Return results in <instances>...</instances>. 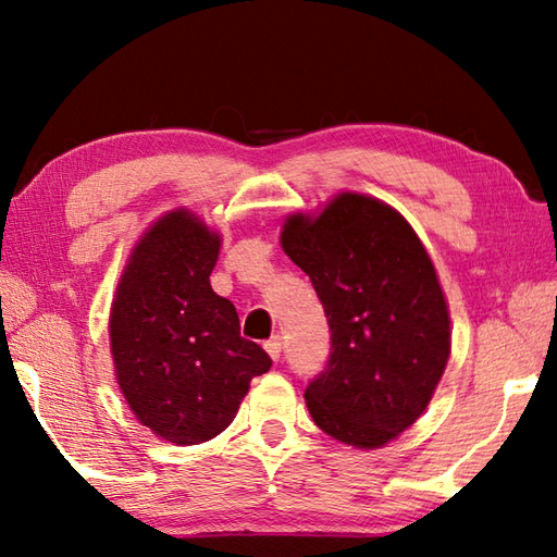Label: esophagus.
<instances>
[{"label":"esophagus","mask_w":557,"mask_h":557,"mask_svg":"<svg viewBox=\"0 0 557 557\" xmlns=\"http://www.w3.org/2000/svg\"><path fill=\"white\" fill-rule=\"evenodd\" d=\"M264 350L269 352L271 360L278 362V357H281V352H283V341H281L278 336H274V338L264 343Z\"/></svg>","instance_id":"esophagus-1"}]
</instances>
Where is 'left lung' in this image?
Here are the masks:
<instances>
[{"label":"left lung","instance_id":"obj_1","mask_svg":"<svg viewBox=\"0 0 557 557\" xmlns=\"http://www.w3.org/2000/svg\"><path fill=\"white\" fill-rule=\"evenodd\" d=\"M281 247L319 295L331 357L305 391L314 424L374 450L410 429L450 357V310L436 267L398 209L343 190L283 219Z\"/></svg>","mask_w":557,"mask_h":557}]
</instances>
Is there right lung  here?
I'll return each mask as SVG.
<instances>
[{
    "mask_svg": "<svg viewBox=\"0 0 557 557\" xmlns=\"http://www.w3.org/2000/svg\"><path fill=\"white\" fill-rule=\"evenodd\" d=\"M221 233L185 207L131 247L109 307L114 379L143 426L174 446L219 436L269 355L240 338L238 312L212 290Z\"/></svg>",
    "mask_w": 557,
    "mask_h": 557,
    "instance_id": "obj_1",
    "label": "right lung"
}]
</instances>
